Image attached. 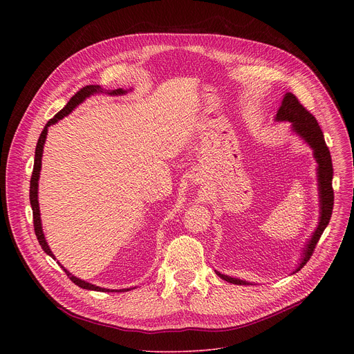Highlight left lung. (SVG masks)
Returning a JSON list of instances; mask_svg holds the SVG:
<instances>
[{
	"label": "left lung",
	"mask_w": 354,
	"mask_h": 354,
	"mask_svg": "<svg viewBox=\"0 0 354 354\" xmlns=\"http://www.w3.org/2000/svg\"><path fill=\"white\" fill-rule=\"evenodd\" d=\"M277 120H288L292 123V129L304 138L313 148H314V156L318 162V182H319V197H321V220L318 224V228L315 230L311 241L308 242L306 250H304V258H302L299 266L297 270H301L307 265L310 258L313 257L315 246L325 231L326 225L329 224L332 210H333V187H332V176H333V167H332V158L329 148L325 142L324 133L314 118V115L302 105L298 97L288 92L284 95L283 104L277 112ZM217 274L232 284H248L243 280L232 279L230 276L221 274L217 272Z\"/></svg>",
	"instance_id": "obj_1"
}]
</instances>
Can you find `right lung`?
Instances as JSON below:
<instances>
[{"mask_svg":"<svg viewBox=\"0 0 354 354\" xmlns=\"http://www.w3.org/2000/svg\"><path fill=\"white\" fill-rule=\"evenodd\" d=\"M97 91H100L99 85H86V86H82L74 96H71V99L68 100V104H67L53 119H50V120L46 123L44 129H43V131L40 133V137H39V140H37V145H36V151H35L33 172H32V178H30L29 198H30L32 210H33V227H35V234H36V236H37V241H39L41 249L46 252L47 255L52 257L53 259H55L53 252L50 250V248H48V245H47V242H46V239H44L43 231H41L40 212H39V203H37V180H39V174H40V168H41V154H43V145H44L46 136H47V127H48L50 124H55L57 120L63 119L64 116H67L77 105H80V104L82 102V100H84L85 97H88L89 95H92L93 92H97ZM123 92H124V91H122V89H116V91H113V92H111V93H112V95H118V93H123ZM62 268H63V266H62ZM64 272H66V274L70 277V280H71L73 283H75L77 286H80L81 288L95 290V291H109V290H106V288L96 287V286H93V284H89V283H86V281H84V280H80V279L74 277V276H73L70 272H67L66 269H64ZM127 290H129V288H127ZM127 290H120V291H127Z\"/></svg>","mask_w":354,"mask_h":354,"instance_id":"obj_1","label":"right lung"}]
</instances>
